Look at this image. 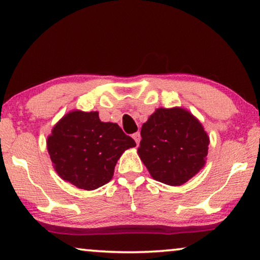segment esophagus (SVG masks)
<instances>
[{
    "label": "esophagus",
    "instance_id": "1",
    "mask_svg": "<svg viewBox=\"0 0 260 260\" xmlns=\"http://www.w3.org/2000/svg\"><path fill=\"white\" fill-rule=\"evenodd\" d=\"M133 138H134L135 142H136V144L138 146V144H140V141H141V135H140V133H135V134L133 135Z\"/></svg>",
    "mask_w": 260,
    "mask_h": 260
}]
</instances>
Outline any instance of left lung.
<instances>
[{
  "mask_svg": "<svg viewBox=\"0 0 260 260\" xmlns=\"http://www.w3.org/2000/svg\"><path fill=\"white\" fill-rule=\"evenodd\" d=\"M141 136L138 156L160 183L180 186L204 167L210 140L200 120L183 107L155 110Z\"/></svg>",
  "mask_w": 260,
  "mask_h": 260,
  "instance_id": "obj_1",
  "label": "left lung"
}]
</instances>
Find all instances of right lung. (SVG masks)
Here are the masks:
<instances>
[{"label":"right lung","mask_w":260,"mask_h":260,"mask_svg":"<svg viewBox=\"0 0 260 260\" xmlns=\"http://www.w3.org/2000/svg\"><path fill=\"white\" fill-rule=\"evenodd\" d=\"M46 146L57 174L90 191L112 179L117 161L136 143L118 124L101 122L96 111L74 110L52 127Z\"/></svg>","instance_id":"add662e5"}]
</instances>
